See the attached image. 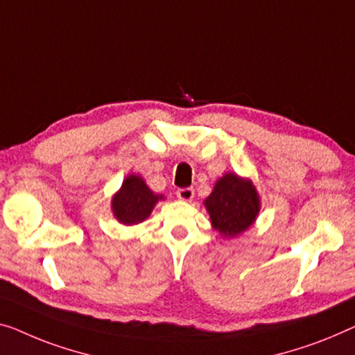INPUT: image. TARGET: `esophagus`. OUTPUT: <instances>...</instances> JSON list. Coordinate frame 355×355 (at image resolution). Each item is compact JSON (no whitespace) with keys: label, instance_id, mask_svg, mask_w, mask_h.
I'll return each instance as SVG.
<instances>
[{"label":"esophagus","instance_id":"34e87169","mask_svg":"<svg viewBox=\"0 0 355 355\" xmlns=\"http://www.w3.org/2000/svg\"><path fill=\"white\" fill-rule=\"evenodd\" d=\"M178 199L182 200H191L194 198V189L193 188H180L177 191Z\"/></svg>","mask_w":355,"mask_h":355}]
</instances>
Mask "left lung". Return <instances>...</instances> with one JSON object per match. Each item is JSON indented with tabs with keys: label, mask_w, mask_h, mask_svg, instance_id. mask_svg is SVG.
Listing matches in <instances>:
<instances>
[{
	"label": "left lung",
	"mask_w": 355,
	"mask_h": 355,
	"mask_svg": "<svg viewBox=\"0 0 355 355\" xmlns=\"http://www.w3.org/2000/svg\"><path fill=\"white\" fill-rule=\"evenodd\" d=\"M211 226L225 237H236L247 231L260 211V196L248 178L226 173L215 183L204 200Z\"/></svg>",
	"instance_id": "8db88e82"
}]
</instances>
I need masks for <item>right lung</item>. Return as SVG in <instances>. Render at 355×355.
Here are the masks:
<instances>
[{
    "label": "right lung",
    "mask_w": 355,
    "mask_h": 355,
    "mask_svg": "<svg viewBox=\"0 0 355 355\" xmlns=\"http://www.w3.org/2000/svg\"><path fill=\"white\" fill-rule=\"evenodd\" d=\"M161 199L164 196L153 193L140 175H129L111 199V209L119 223L139 225L151 215L156 202Z\"/></svg>",
    "instance_id": "obj_1"
}]
</instances>
